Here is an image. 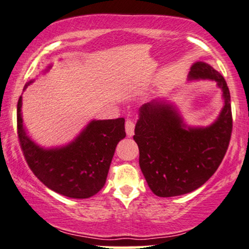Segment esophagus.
I'll return each mask as SVG.
<instances>
[{
    "mask_svg": "<svg viewBox=\"0 0 249 249\" xmlns=\"http://www.w3.org/2000/svg\"><path fill=\"white\" fill-rule=\"evenodd\" d=\"M134 128H135L134 122H133L132 120L126 121L125 131H126V134H127V136H133V134H134Z\"/></svg>",
    "mask_w": 249,
    "mask_h": 249,
    "instance_id": "34e87169",
    "label": "esophagus"
}]
</instances>
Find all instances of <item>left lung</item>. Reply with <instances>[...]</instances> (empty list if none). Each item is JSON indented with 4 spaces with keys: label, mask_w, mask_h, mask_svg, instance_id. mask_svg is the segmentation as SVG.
Masks as SVG:
<instances>
[{
    "label": "left lung",
    "mask_w": 249,
    "mask_h": 249,
    "mask_svg": "<svg viewBox=\"0 0 249 249\" xmlns=\"http://www.w3.org/2000/svg\"><path fill=\"white\" fill-rule=\"evenodd\" d=\"M188 80H212L221 89L223 107L211 125L187 126L176 106L163 99H153L139 110L133 139L139 146L140 168L150 190L160 197L201 187L218 169L230 142L232 115L225 78L208 63L196 62Z\"/></svg>",
    "instance_id": "obj_1"
}]
</instances>
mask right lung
Wrapping results in <instances>:
<instances>
[{"mask_svg": "<svg viewBox=\"0 0 249 249\" xmlns=\"http://www.w3.org/2000/svg\"><path fill=\"white\" fill-rule=\"evenodd\" d=\"M50 69L48 66L47 71ZM21 107L22 97L17 107L18 136L24 158L35 176L45 186L68 197L88 198L97 194L106 183L117 143L126 136L124 118L93 120L69 144L46 149L27 134Z\"/></svg>", "mask_w": 249, "mask_h": 249, "instance_id": "right-lung-1", "label": "right lung"}]
</instances>
